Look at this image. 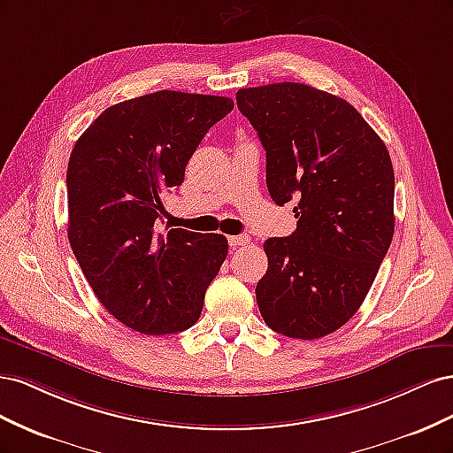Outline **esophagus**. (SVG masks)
Here are the masks:
<instances>
[{
  "mask_svg": "<svg viewBox=\"0 0 453 453\" xmlns=\"http://www.w3.org/2000/svg\"><path fill=\"white\" fill-rule=\"evenodd\" d=\"M228 243L230 248H240V245L250 243V236H228Z\"/></svg>",
  "mask_w": 453,
  "mask_h": 453,
  "instance_id": "obj_1",
  "label": "esophagus"
}]
</instances>
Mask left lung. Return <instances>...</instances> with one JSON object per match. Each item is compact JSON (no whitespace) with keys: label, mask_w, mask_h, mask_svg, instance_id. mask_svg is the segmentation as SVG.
<instances>
[{"label":"left lung","mask_w":453,"mask_h":453,"mask_svg":"<svg viewBox=\"0 0 453 453\" xmlns=\"http://www.w3.org/2000/svg\"><path fill=\"white\" fill-rule=\"evenodd\" d=\"M236 102L266 150L272 200L295 202L298 219L265 242L260 315L283 336H326L359 310L393 240L388 147L351 104L303 83L240 88Z\"/></svg>","instance_id":"left-lung-1"}]
</instances>
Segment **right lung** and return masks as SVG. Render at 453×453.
Wrapping results in <instances>:
<instances>
[{
    "mask_svg": "<svg viewBox=\"0 0 453 453\" xmlns=\"http://www.w3.org/2000/svg\"><path fill=\"white\" fill-rule=\"evenodd\" d=\"M234 102L158 90L107 107L67 164V238L102 306L142 334L193 326L225 263L223 234L160 232L164 198L198 143Z\"/></svg>",
    "mask_w": 453,
    "mask_h": 453,
    "instance_id": "right-lung-1",
    "label": "right lung"
}]
</instances>
